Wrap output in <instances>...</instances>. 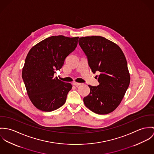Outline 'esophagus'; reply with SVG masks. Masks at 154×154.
<instances>
[{"label": "esophagus", "mask_w": 154, "mask_h": 154, "mask_svg": "<svg viewBox=\"0 0 154 154\" xmlns=\"http://www.w3.org/2000/svg\"><path fill=\"white\" fill-rule=\"evenodd\" d=\"M72 85H75V86H76V87H78L79 85H81V83H77V82H74L72 83Z\"/></svg>", "instance_id": "obj_1"}]
</instances>
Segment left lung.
Returning a JSON list of instances; mask_svg holds the SVG:
<instances>
[{"mask_svg": "<svg viewBox=\"0 0 154 154\" xmlns=\"http://www.w3.org/2000/svg\"><path fill=\"white\" fill-rule=\"evenodd\" d=\"M79 43L92 72L100 73L99 85H88L90 92L84 97V103L97 114H108L119 105L129 85L125 56L117 44L102 36L81 37Z\"/></svg>", "mask_w": 154, "mask_h": 154, "instance_id": "1", "label": "left lung"}]
</instances>
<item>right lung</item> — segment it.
Masks as SVG:
<instances>
[{"mask_svg":"<svg viewBox=\"0 0 154 154\" xmlns=\"http://www.w3.org/2000/svg\"><path fill=\"white\" fill-rule=\"evenodd\" d=\"M79 37L52 36L34 46L28 52L22 77L28 95L39 110L51 112L62 106L71 84L54 77L66 58L77 47Z\"/></svg>","mask_w":154,"mask_h":154,"instance_id":"1","label":"right lung"}]
</instances>
